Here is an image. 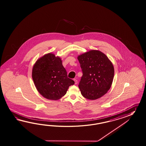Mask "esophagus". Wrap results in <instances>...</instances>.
Masks as SVG:
<instances>
[{
    "label": "esophagus",
    "mask_w": 146,
    "mask_h": 146,
    "mask_svg": "<svg viewBox=\"0 0 146 146\" xmlns=\"http://www.w3.org/2000/svg\"><path fill=\"white\" fill-rule=\"evenodd\" d=\"M74 82H75V85L77 84V83H78V81H77V79H74Z\"/></svg>",
    "instance_id": "1"
}]
</instances>
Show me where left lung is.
Returning a JSON list of instances; mask_svg holds the SVG:
<instances>
[{
	"mask_svg": "<svg viewBox=\"0 0 146 146\" xmlns=\"http://www.w3.org/2000/svg\"><path fill=\"white\" fill-rule=\"evenodd\" d=\"M82 71L78 87L87 99L95 100L105 95L112 85L114 68L107 56L92 50L78 56Z\"/></svg>",
	"mask_w": 146,
	"mask_h": 146,
	"instance_id": "left-lung-1",
	"label": "left lung"
}]
</instances>
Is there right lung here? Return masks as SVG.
Wrapping results in <instances>:
<instances>
[{"instance_id": "right-lung-1", "label": "right lung", "mask_w": 146, "mask_h": 146, "mask_svg": "<svg viewBox=\"0 0 146 146\" xmlns=\"http://www.w3.org/2000/svg\"><path fill=\"white\" fill-rule=\"evenodd\" d=\"M32 77L38 92L50 100H58L66 94L75 82L68 78L62 60L51 53L38 59L34 64Z\"/></svg>"}]
</instances>
